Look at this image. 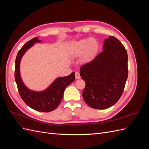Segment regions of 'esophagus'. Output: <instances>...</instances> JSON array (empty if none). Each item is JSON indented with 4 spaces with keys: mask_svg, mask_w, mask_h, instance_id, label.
I'll return each instance as SVG.
<instances>
[{
    "mask_svg": "<svg viewBox=\"0 0 149 149\" xmlns=\"http://www.w3.org/2000/svg\"><path fill=\"white\" fill-rule=\"evenodd\" d=\"M75 78L76 79H80L81 78V76H80V74H79V73L78 71H76L75 72Z\"/></svg>",
    "mask_w": 149,
    "mask_h": 149,
    "instance_id": "34e87169",
    "label": "esophagus"
}]
</instances>
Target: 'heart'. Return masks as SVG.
Instances as JSON below:
<instances>
[{
  "label": "heart",
  "mask_w": 149,
  "mask_h": 149,
  "mask_svg": "<svg viewBox=\"0 0 149 149\" xmlns=\"http://www.w3.org/2000/svg\"><path fill=\"white\" fill-rule=\"evenodd\" d=\"M100 49V43L92 37L83 38L72 43L68 49L69 55L77 58L82 54L81 61L84 64L91 63L97 55Z\"/></svg>",
  "instance_id": "b5f03b06"
}]
</instances>
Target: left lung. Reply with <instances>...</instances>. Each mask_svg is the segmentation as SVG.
Returning a JSON list of instances; mask_svg holds the SVG:
<instances>
[{
  "label": "left lung",
  "mask_w": 149,
  "mask_h": 149,
  "mask_svg": "<svg viewBox=\"0 0 149 149\" xmlns=\"http://www.w3.org/2000/svg\"><path fill=\"white\" fill-rule=\"evenodd\" d=\"M102 49L80 68L86 83L83 97L89 107L97 109H107L118 101L128 76L127 53L119 40L109 36L104 40Z\"/></svg>",
  "instance_id": "1"
}]
</instances>
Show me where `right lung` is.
Wrapping results in <instances>:
<instances>
[{"instance_id":"1","label":"right lung","mask_w":149,"mask_h":149,"mask_svg":"<svg viewBox=\"0 0 149 149\" xmlns=\"http://www.w3.org/2000/svg\"><path fill=\"white\" fill-rule=\"evenodd\" d=\"M38 37L33 38L26 42L17 53L15 60V79L21 98L26 105L35 111L50 112L59 106L66 88L74 81V72L64 77H59L43 91H35L29 89L22 79L20 65L22 58L26 52L36 43H41Z\"/></svg>"}]
</instances>
